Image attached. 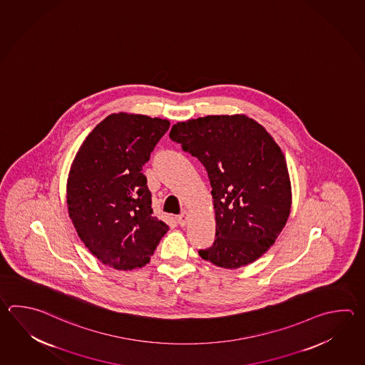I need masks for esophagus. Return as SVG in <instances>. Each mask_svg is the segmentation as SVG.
<instances>
[{"label":"esophagus","instance_id":"esophagus-1","mask_svg":"<svg viewBox=\"0 0 365 365\" xmlns=\"http://www.w3.org/2000/svg\"><path fill=\"white\" fill-rule=\"evenodd\" d=\"M177 222L179 223V226H186L188 222V213L187 212H182L178 217H177Z\"/></svg>","mask_w":365,"mask_h":365}]
</instances>
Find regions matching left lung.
Segmentation results:
<instances>
[{"label":"left lung","mask_w":365,"mask_h":365,"mask_svg":"<svg viewBox=\"0 0 365 365\" xmlns=\"http://www.w3.org/2000/svg\"><path fill=\"white\" fill-rule=\"evenodd\" d=\"M169 136L208 173L216 239L199 255L225 269L257 260L290 215V178L281 148L256 120L239 114L179 122Z\"/></svg>","instance_id":"8db88e82"}]
</instances>
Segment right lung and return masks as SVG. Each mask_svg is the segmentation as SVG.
Here are the masks:
<instances>
[{"instance_id": "1", "label": "right lung", "mask_w": 365, "mask_h": 365, "mask_svg": "<svg viewBox=\"0 0 365 365\" xmlns=\"http://www.w3.org/2000/svg\"><path fill=\"white\" fill-rule=\"evenodd\" d=\"M170 122L112 114L78 150L67 179L68 215L83 243L118 270L142 268L169 230L152 209L143 174Z\"/></svg>"}]
</instances>
